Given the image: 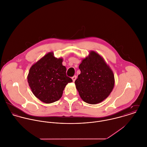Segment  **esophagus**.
<instances>
[{"label":"esophagus","mask_w":147,"mask_h":147,"mask_svg":"<svg viewBox=\"0 0 147 147\" xmlns=\"http://www.w3.org/2000/svg\"><path fill=\"white\" fill-rule=\"evenodd\" d=\"M76 76H74L72 78V80H73V82H74L75 80H76Z\"/></svg>","instance_id":"esophagus-1"}]
</instances>
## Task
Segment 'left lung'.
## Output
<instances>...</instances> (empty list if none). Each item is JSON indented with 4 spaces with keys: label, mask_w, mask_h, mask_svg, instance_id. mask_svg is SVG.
Returning <instances> with one entry per match:
<instances>
[{
    "label": "left lung",
    "mask_w": 147,
    "mask_h": 147,
    "mask_svg": "<svg viewBox=\"0 0 147 147\" xmlns=\"http://www.w3.org/2000/svg\"><path fill=\"white\" fill-rule=\"evenodd\" d=\"M79 68L81 73L75 83L84 101L96 104L109 96L114 87V75L100 55L91 51Z\"/></svg>",
    "instance_id": "8db88e82"
}]
</instances>
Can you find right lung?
Listing matches in <instances>:
<instances>
[{
	"mask_svg": "<svg viewBox=\"0 0 147 147\" xmlns=\"http://www.w3.org/2000/svg\"><path fill=\"white\" fill-rule=\"evenodd\" d=\"M63 59L56 58L49 52L34 64L27 77L32 93L45 103H52L62 96L65 86L72 82L66 75Z\"/></svg>",
	"mask_w": 147,
	"mask_h": 147,
	"instance_id": "add662e5",
	"label": "right lung"
}]
</instances>
